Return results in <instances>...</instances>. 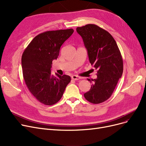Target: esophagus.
<instances>
[{"mask_svg":"<svg viewBox=\"0 0 146 146\" xmlns=\"http://www.w3.org/2000/svg\"><path fill=\"white\" fill-rule=\"evenodd\" d=\"M72 79L73 80H75V81H78V80L81 79V78L77 76V75H73V76H72Z\"/></svg>","mask_w":146,"mask_h":146,"instance_id":"esophagus-1","label":"esophagus"}]
</instances>
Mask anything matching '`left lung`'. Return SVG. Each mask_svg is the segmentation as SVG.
<instances>
[{"mask_svg":"<svg viewBox=\"0 0 146 146\" xmlns=\"http://www.w3.org/2000/svg\"><path fill=\"white\" fill-rule=\"evenodd\" d=\"M76 31L83 39L89 61L97 70V78L87 79L92 86L84 95L88 102L100 104L111 96L122 76L123 58L113 37L102 28L87 24L77 27Z\"/></svg>","mask_w":146,"mask_h":146,"instance_id":"1","label":"left lung"}]
</instances>
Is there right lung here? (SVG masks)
Listing matches in <instances>:
<instances>
[{
    "label": "right lung",
    "instance_id": "add662e5",
    "mask_svg": "<svg viewBox=\"0 0 146 146\" xmlns=\"http://www.w3.org/2000/svg\"><path fill=\"white\" fill-rule=\"evenodd\" d=\"M74 30L72 29L48 31L36 36L27 46L22 56L23 76L31 93L37 101L51 106L62 98L71 81L63 76L51 73L52 61L58 58L61 45Z\"/></svg>",
    "mask_w": 146,
    "mask_h": 146
}]
</instances>
